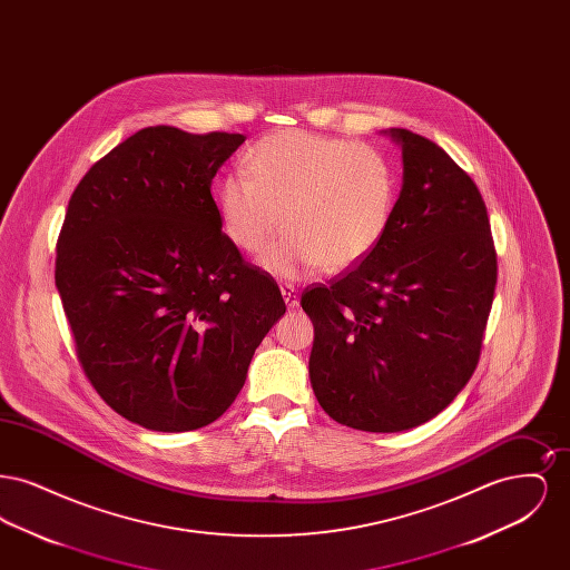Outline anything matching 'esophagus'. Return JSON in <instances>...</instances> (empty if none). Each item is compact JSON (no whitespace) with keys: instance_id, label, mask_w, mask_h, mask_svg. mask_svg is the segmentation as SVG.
Returning <instances> with one entry per match:
<instances>
[{"instance_id":"esophagus-1","label":"esophagus","mask_w":570,"mask_h":570,"mask_svg":"<svg viewBox=\"0 0 570 570\" xmlns=\"http://www.w3.org/2000/svg\"><path fill=\"white\" fill-rule=\"evenodd\" d=\"M279 291H282V297L286 301V307H288V309H295V307H298V291L295 286L284 284Z\"/></svg>"}]
</instances>
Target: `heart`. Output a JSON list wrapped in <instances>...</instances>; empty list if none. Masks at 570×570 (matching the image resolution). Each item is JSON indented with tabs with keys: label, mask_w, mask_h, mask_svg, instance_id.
Instances as JSON below:
<instances>
[{
	"label": "heart",
	"mask_w": 570,
	"mask_h": 570,
	"mask_svg": "<svg viewBox=\"0 0 570 570\" xmlns=\"http://www.w3.org/2000/svg\"><path fill=\"white\" fill-rule=\"evenodd\" d=\"M226 237L258 254L284 226L288 235L261 256L284 279L325 267L346 272L384 239L395 207V175L370 145L284 130L256 142L244 173L217 194Z\"/></svg>",
	"instance_id": "1"
}]
</instances>
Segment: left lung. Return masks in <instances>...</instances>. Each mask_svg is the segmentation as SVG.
Wrapping results in <instances>:
<instances>
[{
    "label": "left lung",
    "mask_w": 570,
    "mask_h": 570,
    "mask_svg": "<svg viewBox=\"0 0 570 570\" xmlns=\"http://www.w3.org/2000/svg\"><path fill=\"white\" fill-rule=\"evenodd\" d=\"M402 190L379 247L328 286L305 288L309 380L353 430H412L449 406L476 370L498 279L488 207L434 140L389 128Z\"/></svg>",
    "instance_id": "obj_1"
}]
</instances>
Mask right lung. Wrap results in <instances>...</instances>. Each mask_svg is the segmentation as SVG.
Segmentation results:
<instances>
[{"label":"right lung","mask_w":570,"mask_h":570,"mask_svg":"<svg viewBox=\"0 0 570 570\" xmlns=\"http://www.w3.org/2000/svg\"><path fill=\"white\" fill-rule=\"evenodd\" d=\"M244 135L138 130L68 203L55 284L82 370L117 414L154 432L219 419L286 312L269 273L222 233L217 168Z\"/></svg>","instance_id":"1"}]
</instances>
